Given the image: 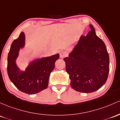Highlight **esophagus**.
<instances>
[{
	"mask_svg": "<svg viewBox=\"0 0 120 120\" xmlns=\"http://www.w3.org/2000/svg\"><path fill=\"white\" fill-rule=\"evenodd\" d=\"M67 56V53L65 51H62L60 53V57L61 58H64Z\"/></svg>",
	"mask_w": 120,
	"mask_h": 120,
	"instance_id": "esophagus-1",
	"label": "esophagus"
}]
</instances>
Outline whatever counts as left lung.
I'll return each mask as SVG.
<instances>
[{
    "label": "left lung",
    "mask_w": 120,
    "mask_h": 120,
    "mask_svg": "<svg viewBox=\"0 0 120 120\" xmlns=\"http://www.w3.org/2000/svg\"><path fill=\"white\" fill-rule=\"evenodd\" d=\"M82 35L69 57L64 58L71 87L82 93H91L106 82L109 71V57L106 46L97 36L93 26Z\"/></svg>",
    "instance_id": "1"
}]
</instances>
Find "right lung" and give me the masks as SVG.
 I'll return each mask as SVG.
<instances>
[{
	"label": "right lung",
	"instance_id": "obj_1",
	"mask_svg": "<svg viewBox=\"0 0 120 120\" xmlns=\"http://www.w3.org/2000/svg\"><path fill=\"white\" fill-rule=\"evenodd\" d=\"M24 34L22 32L19 38L12 43L8 55L7 73L10 80L19 90L34 94L48 87L50 74L54 69L59 54L37 60L25 72H19L15 60L19 49L24 45Z\"/></svg>",
	"mask_w": 120,
	"mask_h": 120
}]
</instances>
